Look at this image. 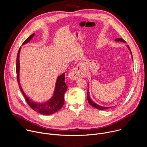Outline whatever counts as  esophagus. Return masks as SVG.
Returning <instances> with one entry per match:
<instances>
[{
    "label": "esophagus",
    "instance_id": "esophagus-1",
    "mask_svg": "<svg viewBox=\"0 0 147 147\" xmlns=\"http://www.w3.org/2000/svg\"><path fill=\"white\" fill-rule=\"evenodd\" d=\"M85 75L80 66L78 65L70 71L69 74V78L71 80H76L80 77H85Z\"/></svg>",
    "mask_w": 147,
    "mask_h": 147
}]
</instances>
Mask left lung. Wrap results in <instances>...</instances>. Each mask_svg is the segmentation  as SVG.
<instances>
[{"label":"left lung","mask_w":147,"mask_h":147,"mask_svg":"<svg viewBox=\"0 0 147 147\" xmlns=\"http://www.w3.org/2000/svg\"><path fill=\"white\" fill-rule=\"evenodd\" d=\"M115 41H121V42H126V41L123 40L122 38H117L115 39ZM127 48L129 49V50L130 51V54H131V58H132V61H133V57H132V54H131V50L130 49V47H129V45H127ZM88 86H89V84H88ZM87 99H88V103H89V105H90L92 107L97 109H99V110H106V109H108L109 108H111V107H103V106H99L97 104L95 103L94 102H93L91 99H90V97L89 96V89H88V92H87Z\"/></svg>","instance_id":"8db88e82"}]
</instances>
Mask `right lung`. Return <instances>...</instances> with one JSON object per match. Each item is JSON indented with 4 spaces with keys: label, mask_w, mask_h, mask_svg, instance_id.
<instances>
[{
    "label": "right lung",
    "mask_w": 147,
    "mask_h": 147,
    "mask_svg": "<svg viewBox=\"0 0 147 147\" xmlns=\"http://www.w3.org/2000/svg\"><path fill=\"white\" fill-rule=\"evenodd\" d=\"M34 33L31 34L22 44L24 45L28 42H29L31 39L34 37ZM21 47L20 48L18 52L17 57V81L19 84V87L22 91V93L25 97V99L28 103V105L35 111L43 115H51L58 111L63 106L65 103V93L66 92L67 86L65 82V73L61 74L58 76L56 81L55 87L54 92L53 96L50 99H49L47 102L43 103H38L32 101L24 93L23 89L22 88L20 82V53L21 51Z\"/></svg>",
    "instance_id": "1"
}]
</instances>
